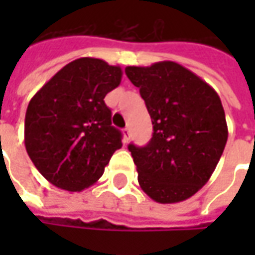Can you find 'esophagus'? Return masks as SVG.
I'll use <instances>...</instances> for the list:
<instances>
[{"instance_id": "34e87169", "label": "esophagus", "mask_w": 255, "mask_h": 255, "mask_svg": "<svg viewBox=\"0 0 255 255\" xmlns=\"http://www.w3.org/2000/svg\"><path fill=\"white\" fill-rule=\"evenodd\" d=\"M123 139H125V143L129 142V139H130V129L129 128L123 129Z\"/></svg>"}]
</instances>
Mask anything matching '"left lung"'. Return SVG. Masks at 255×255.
<instances>
[{
    "mask_svg": "<svg viewBox=\"0 0 255 255\" xmlns=\"http://www.w3.org/2000/svg\"><path fill=\"white\" fill-rule=\"evenodd\" d=\"M152 118L143 147L129 144L142 190L169 204L186 200L209 181L227 143L226 115L217 92L181 65L163 61L128 66Z\"/></svg>",
    "mask_w": 255,
    "mask_h": 255,
    "instance_id": "1",
    "label": "left lung"
}]
</instances>
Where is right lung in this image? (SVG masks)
I'll list each match as a JSON object with an SVG mask.
<instances>
[{"instance_id":"add662e5","label":"right lung","mask_w":255,"mask_h":255,"mask_svg":"<svg viewBox=\"0 0 255 255\" xmlns=\"http://www.w3.org/2000/svg\"><path fill=\"white\" fill-rule=\"evenodd\" d=\"M122 81L121 66L75 59L46 82L25 113V149L51 184L82 191L101 179L122 133L112 126L105 96Z\"/></svg>"}]
</instances>
